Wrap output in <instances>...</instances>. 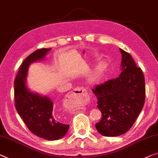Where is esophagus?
I'll return each mask as SVG.
<instances>
[{
    "mask_svg": "<svg viewBox=\"0 0 158 158\" xmlns=\"http://www.w3.org/2000/svg\"><path fill=\"white\" fill-rule=\"evenodd\" d=\"M87 99H88V98H87L86 89L84 87H76L73 90L68 93L67 95L65 96L64 102V107L66 109H71L70 103L74 99L81 100L82 102H86Z\"/></svg>",
    "mask_w": 158,
    "mask_h": 158,
    "instance_id": "1",
    "label": "esophagus"
}]
</instances>
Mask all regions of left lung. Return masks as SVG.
I'll return each mask as SVG.
<instances>
[{"instance_id":"1","label":"left lung","mask_w":158,"mask_h":158,"mask_svg":"<svg viewBox=\"0 0 158 158\" xmlns=\"http://www.w3.org/2000/svg\"><path fill=\"white\" fill-rule=\"evenodd\" d=\"M121 73L92 89L98 99L97 107L102 112L101 120L95 124L104 136H118L125 133L136 120L143 107L145 85L143 73L131 56L119 48Z\"/></svg>"}]
</instances>
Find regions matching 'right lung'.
<instances>
[{
	"mask_svg": "<svg viewBox=\"0 0 158 158\" xmlns=\"http://www.w3.org/2000/svg\"><path fill=\"white\" fill-rule=\"evenodd\" d=\"M50 50L40 48L24 60L14 81V98L16 110L28 129L38 137L55 140L66 134L69 125L54 118L52 114L54 103L49 98L31 93L25 85L29 65L43 59Z\"/></svg>",
	"mask_w": 158,
	"mask_h": 158,
	"instance_id": "1",
	"label": "right lung"
}]
</instances>
